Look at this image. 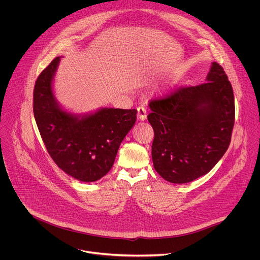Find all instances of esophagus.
I'll return each instance as SVG.
<instances>
[{"instance_id":"1","label":"esophagus","mask_w":260,"mask_h":260,"mask_svg":"<svg viewBox=\"0 0 260 260\" xmlns=\"http://www.w3.org/2000/svg\"><path fill=\"white\" fill-rule=\"evenodd\" d=\"M138 118L140 120H145L147 118V110L143 106L138 107Z\"/></svg>"}]
</instances>
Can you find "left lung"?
Here are the masks:
<instances>
[{"mask_svg":"<svg viewBox=\"0 0 260 260\" xmlns=\"http://www.w3.org/2000/svg\"><path fill=\"white\" fill-rule=\"evenodd\" d=\"M207 80L150 102L154 168L169 182L187 183L209 173L229 148L235 122L233 88L216 61Z\"/></svg>","mask_w":260,"mask_h":260,"instance_id":"8db88e82","label":"left lung"}]
</instances>
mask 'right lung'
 Returning <instances> with one entry per match:
<instances>
[{"mask_svg":"<svg viewBox=\"0 0 260 260\" xmlns=\"http://www.w3.org/2000/svg\"><path fill=\"white\" fill-rule=\"evenodd\" d=\"M58 61V56L53 58L35 82L34 118L58 168L80 181L93 182L111 169L122 140L137 120V109L103 108L82 119L61 110L51 90Z\"/></svg>","mask_w":260,"mask_h":260,"instance_id":"obj_1","label":"right lung"}]
</instances>
